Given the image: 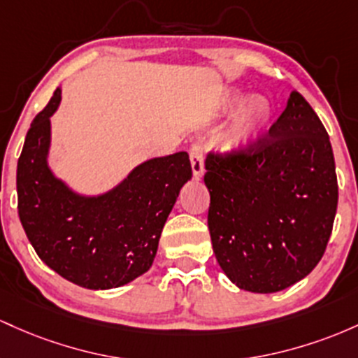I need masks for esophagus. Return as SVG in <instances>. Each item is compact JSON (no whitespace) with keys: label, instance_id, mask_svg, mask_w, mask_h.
Listing matches in <instances>:
<instances>
[{"label":"esophagus","instance_id":"esophagus-1","mask_svg":"<svg viewBox=\"0 0 358 358\" xmlns=\"http://www.w3.org/2000/svg\"><path fill=\"white\" fill-rule=\"evenodd\" d=\"M189 157H191L192 174H194L196 179H199L204 172V162H203V152H201V148L198 145L191 147Z\"/></svg>","mask_w":358,"mask_h":358}]
</instances>
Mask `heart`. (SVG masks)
I'll return each instance as SVG.
<instances>
[{
	"instance_id": "heart-1",
	"label": "heart",
	"mask_w": 358,
	"mask_h": 358,
	"mask_svg": "<svg viewBox=\"0 0 358 358\" xmlns=\"http://www.w3.org/2000/svg\"><path fill=\"white\" fill-rule=\"evenodd\" d=\"M222 110L227 115L238 111L220 140L223 150L240 152L252 147L271 125L272 106L266 98L248 99L242 92L231 91L223 98Z\"/></svg>"
}]
</instances>
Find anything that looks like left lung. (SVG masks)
<instances>
[{
	"label": "left lung",
	"mask_w": 358,
	"mask_h": 358,
	"mask_svg": "<svg viewBox=\"0 0 358 358\" xmlns=\"http://www.w3.org/2000/svg\"><path fill=\"white\" fill-rule=\"evenodd\" d=\"M213 252L231 282L282 291L306 277L327 250L338 182L330 138L298 91L252 147L206 157Z\"/></svg>",
	"instance_id": "1"
}]
</instances>
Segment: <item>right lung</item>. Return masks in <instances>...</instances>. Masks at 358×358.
<instances>
[{
	"label": "right lung",
	"instance_id": "obj_1",
	"mask_svg": "<svg viewBox=\"0 0 358 358\" xmlns=\"http://www.w3.org/2000/svg\"><path fill=\"white\" fill-rule=\"evenodd\" d=\"M57 87L35 116L18 159V215L31 247L52 271L87 289L125 286L150 268L180 187L191 179L187 152L140 164L115 189L81 196L47 164Z\"/></svg>",
	"mask_w": 358,
	"mask_h": 358
}]
</instances>
